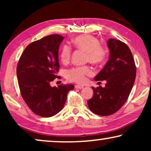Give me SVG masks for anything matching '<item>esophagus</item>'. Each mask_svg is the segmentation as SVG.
Listing matches in <instances>:
<instances>
[{
    "label": "esophagus",
    "instance_id": "esophagus-1",
    "mask_svg": "<svg viewBox=\"0 0 151 151\" xmlns=\"http://www.w3.org/2000/svg\"><path fill=\"white\" fill-rule=\"evenodd\" d=\"M83 87H84V86L82 85H78V84H77V85L75 86L76 88H80V89H81V88H82Z\"/></svg>",
    "mask_w": 151,
    "mask_h": 151
}]
</instances>
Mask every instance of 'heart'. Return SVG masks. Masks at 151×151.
<instances>
[{
    "mask_svg": "<svg viewBox=\"0 0 151 151\" xmlns=\"http://www.w3.org/2000/svg\"><path fill=\"white\" fill-rule=\"evenodd\" d=\"M73 45L78 49L86 53V60L91 63L99 65L102 63L106 58L105 49L100 45L99 40L90 35H83L76 37L73 40ZM71 51L69 47H63L61 51L60 58L63 63H69L71 58ZM92 73L88 67H77L68 70L66 73L67 78L70 81L83 83L87 76Z\"/></svg>",
    "mask_w": 151,
    "mask_h": 151,
    "instance_id": "1",
    "label": "heart"
}]
</instances>
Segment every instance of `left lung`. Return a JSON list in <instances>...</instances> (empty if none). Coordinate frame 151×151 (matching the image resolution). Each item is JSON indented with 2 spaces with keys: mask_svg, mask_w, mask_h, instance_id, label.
Segmentation results:
<instances>
[{
  "mask_svg": "<svg viewBox=\"0 0 151 151\" xmlns=\"http://www.w3.org/2000/svg\"><path fill=\"white\" fill-rule=\"evenodd\" d=\"M107 46L109 60L94 78L96 81L106 80V85L92 87L93 96L87 102L90 110L101 116L112 115L123 106L136 77L135 61L129 47L115 38L109 39Z\"/></svg>",
  "mask_w": 151,
  "mask_h": 151,
  "instance_id": "obj_1",
  "label": "left lung"
}]
</instances>
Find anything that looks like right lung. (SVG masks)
Here are the masks:
<instances>
[{
	"mask_svg": "<svg viewBox=\"0 0 151 151\" xmlns=\"http://www.w3.org/2000/svg\"><path fill=\"white\" fill-rule=\"evenodd\" d=\"M64 37L59 34L45 36L33 42L24 49L16 69L20 93L35 114L49 117L63 109L67 93L73 84L50 83L58 78L59 71L58 50Z\"/></svg>",
	"mask_w": 151,
	"mask_h": 151,
	"instance_id": "add662e5",
	"label": "right lung"
}]
</instances>
